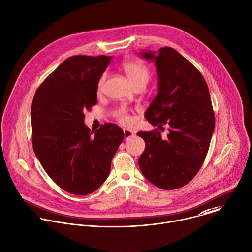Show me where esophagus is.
I'll return each mask as SVG.
<instances>
[{"label": "esophagus", "mask_w": 252, "mask_h": 252, "mask_svg": "<svg viewBox=\"0 0 252 252\" xmlns=\"http://www.w3.org/2000/svg\"><path fill=\"white\" fill-rule=\"evenodd\" d=\"M123 132H124V138H125V140H127V139L131 138L132 136H134V133H133L132 131H130V130L125 129Z\"/></svg>", "instance_id": "34e87169"}]
</instances>
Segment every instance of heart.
<instances>
[{"instance_id":"obj_1","label":"heart","mask_w":252,"mask_h":252,"mask_svg":"<svg viewBox=\"0 0 252 252\" xmlns=\"http://www.w3.org/2000/svg\"><path fill=\"white\" fill-rule=\"evenodd\" d=\"M122 68L125 71L128 79L133 85L140 83V82H148L150 78V71L148 67L141 62L137 61H129L124 62L122 63ZM105 80V73H103L97 82V90L99 91L104 83ZM115 115L118 119V121L123 125H129L132 122V117L128 113V110L125 107H119Z\"/></svg>"}]
</instances>
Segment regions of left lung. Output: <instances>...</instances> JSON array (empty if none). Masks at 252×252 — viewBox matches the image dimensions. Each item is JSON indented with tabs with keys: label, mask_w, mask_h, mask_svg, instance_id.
<instances>
[{
	"label": "left lung",
	"mask_w": 252,
	"mask_h": 252,
	"mask_svg": "<svg viewBox=\"0 0 252 252\" xmlns=\"http://www.w3.org/2000/svg\"><path fill=\"white\" fill-rule=\"evenodd\" d=\"M140 55L155 61L158 77V93L145 117L159 129L167 124L169 133L165 139L158 129L137 133L146 143L139 165L158 188L179 189L197 174L209 149L215 117L208 87L201 73L172 48Z\"/></svg>",
	"instance_id": "obj_1"
}]
</instances>
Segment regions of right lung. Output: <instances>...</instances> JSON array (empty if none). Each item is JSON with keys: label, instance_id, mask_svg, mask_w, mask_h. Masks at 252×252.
<instances>
[{"label": "right lung", "instance_id": "obj_1", "mask_svg": "<svg viewBox=\"0 0 252 252\" xmlns=\"http://www.w3.org/2000/svg\"><path fill=\"white\" fill-rule=\"evenodd\" d=\"M111 57L66 59L37 89L31 106L32 145L41 165L63 189L78 195L108 177L123 130L105 123L92 135L84 112L96 104L97 82Z\"/></svg>", "mask_w": 252, "mask_h": 252}]
</instances>
